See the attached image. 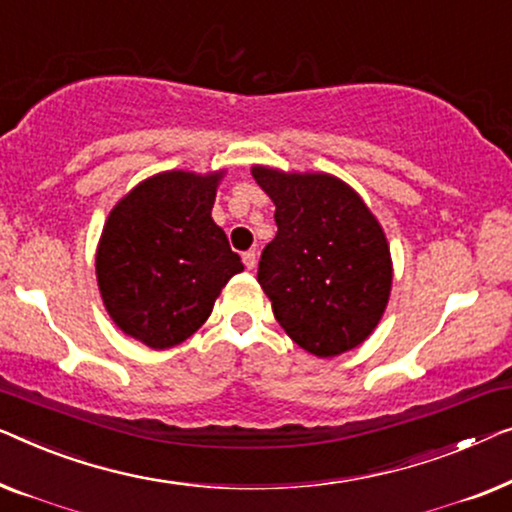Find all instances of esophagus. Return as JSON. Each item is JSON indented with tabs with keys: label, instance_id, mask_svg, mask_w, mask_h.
I'll return each instance as SVG.
<instances>
[{
	"label": "esophagus",
	"instance_id": "esophagus-1",
	"mask_svg": "<svg viewBox=\"0 0 512 512\" xmlns=\"http://www.w3.org/2000/svg\"><path fill=\"white\" fill-rule=\"evenodd\" d=\"M243 264H246V269H255V266H257L255 250H248V253H243Z\"/></svg>",
	"mask_w": 512,
	"mask_h": 512
}]
</instances>
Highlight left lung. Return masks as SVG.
I'll return each mask as SVG.
<instances>
[{
    "label": "left lung",
    "instance_id": "1",
    "mask_svg": "<svg viewBox=\"0 0 512 512\" xmlns=\"http://www.w3.org/2000/svg\"><path fill=\"white\" fill-rule=\"evenodd\" d=\"M276 204L278 234L257 283L287 336L318 357L355 348L383 318L392 259L378 220L352 187L327 174L253 167Z\"/></svg>",
    "mask_w": 512,
    "mask_h": 512
}]
</instances>
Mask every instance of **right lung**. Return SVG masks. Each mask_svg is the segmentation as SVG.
I'll list each match as a JSON object with an SVG mask.
<instances>
[{
	"mask_svg": "<svg viewBox=\"0 0 512 512\" xmlns=\"http://www.w3.org/2000/svg\"><path fill=\"white\" fill-rule=\"evenodd\" d=\"M222 174L167 171L136 185L106 220L97 248L104 306L125 334L164 350L192 336L241 257L211 218Z\"/></svg>",
	"mask_w": 512,
	"mask_h": 512,
	"instance_id": "right-lung-1",
	"label": "right lung"
}]
</instances>
